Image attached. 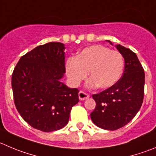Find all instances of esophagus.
Wrapping results in <instances>:
<instances>
[{"mask_svg": "<svg viewBox=\"0 0 156 156\" xmlns=\"http://www.w3.org/2000/svg\"><path fill=\"white\" fill-rule=\"evenodd\" d=\"M90 97V95L88 93H85L83 91H80L79 92V98L80 100H84V99H87V98Z\"/></svg>", "mask_w": 156, "mask_h": 156, "instance_id": "esophagus-1", "label": "esophagus"}]
</instances>
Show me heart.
Instances as JSON below:
<instances>
[{"label": "heart", "instance_id": "1", "mask_svg": "<svg viewBox=\"0 0 156 156\" xmlns=\"http://www.w3.org/2000/svg\"><path fill=\"white\" fill-rule=\"evenodd\" d=\"M124 58L120 52L103 45L86 47L75 58L66 62V73L73 86L80 85L90 72V85L107 89L116 83L122 75Z\"/></svg>", "mask_w": 156, "mask_h": 156}]
</instances>
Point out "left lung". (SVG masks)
<instances>
[{
  "label": "left lung",
  "instance_id": "left-lung-1",
  "mask_svg": "<svg viewBox=\"0 0 156 156\" xmlns=\"http://www.w3.org/2000/svg\"><path fill=\"white\" fill-rule=\"evenodd\" d=\"M115 47L125 60L123 73L112 87L92 96L96 102L90 114L92 121L107 130H116L129 123L140 109L144 98L145 73L137 56L123 46Z\"/></svg>",
  "mask_w": 156,
  "mask_h": 156
}]
</instances>
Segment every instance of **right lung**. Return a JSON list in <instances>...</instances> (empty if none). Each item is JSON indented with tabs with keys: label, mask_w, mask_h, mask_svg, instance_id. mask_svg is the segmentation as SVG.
<instances>
[{
	"label": "right lung",
	"mask_w": 156,
	"mask_h": 156,
	"mask_svg": "<svg viewBox=\"0 0 156 156\" xmlns=\"http://www.w3.org/2000/svg\"><path fill=\"white\" fill-rule=\"evenodd\" d=\"M64 44L50 42L20 57L12 73L14 104L33 128L56 131L68 123L79 102V90L60 82L65 71Z\"/></svg>",
	"instance_id": "right-lung-1"
}]
</instances>
